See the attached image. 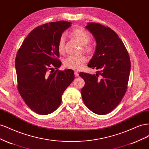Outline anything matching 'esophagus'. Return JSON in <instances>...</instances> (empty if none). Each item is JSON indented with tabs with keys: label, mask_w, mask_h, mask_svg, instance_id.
Here are the masks:
<instances>
[{
	"label": "esophagus",
	"mask_w": 149,
	"mask_h": 149,
	"mask_svg": "<svg viewBox=\"0 0 149 149\" xmlns=\"http://www.w3.org/2000/svg\"><path fill=\"white\" fill-rule=\"evenodd\" d=\"M74 75H75V76H79V73H78V72L77 71H74Z\"/></svg>",
	"instance_id": "esophagus-1"
}]
</instances>
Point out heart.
Listing matches in <instances>:
<instances>
[{"label":"heart","instance_id":"obj_1","mask_svg":"<svg viewBox=\"0 0 149 149\" xmlns=\"http://www.w3.org/2000/svg\"><path fill=\"white\" fill-rule=\"evenodd\" d=\"M70 35L74 38L76 41L82 45H86L84 47V51L88 53H91L93 51V47L90 45H86L90 40V36L86 31L82 29H76L71 31ZM65 36L62 35L58 42V48L60 53H63L65 52ZM87 59L83 55H71L66 58L64 61V65L67 68L71 70H80L83 67Z\"/></svg>","mask_w":149,"mask_h":149}]
</instances>
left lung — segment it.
<instances>
[{"label": "left lung", "mask_w": 149, "mask_h": 149, "mask_svg": "<svg viewBox=\"0 0 149 149\" xmlns=\"http://www.w3.org/2000/svg\"><path fill=\"white\" fill-rule=\"evenodd\" d=\"M85 27L96 42L95 52L88 66L99 71L94 74L79 73L85 81L82 98L94 113L106 114L119 104L127 90L130 58L123 41L112 29L94 22L88 23Z\"/></svg>", "instance_id": "obj_1"}]
</instances>
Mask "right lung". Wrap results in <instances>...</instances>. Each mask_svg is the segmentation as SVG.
<instances>
[{
	"label": "right lung",
	"mask_w": 149,
	"mask_h": 149,
	"mask_svg": "<svg viewBox=\"0 0 149 149\" xmlns=\"http://www.w3.org/2000/svg\"><path fill=\"white\" fill-rule=\"evenodd\" d=\"M66 21L43 24L26 36L15 58L18 90L26 104L36 113L50 114L59 107L61 96L74 78L72 70L55 71L62 33L71 26Z\"/></svg>",
	"instance_id": "obj_1"
}]
</instances>
